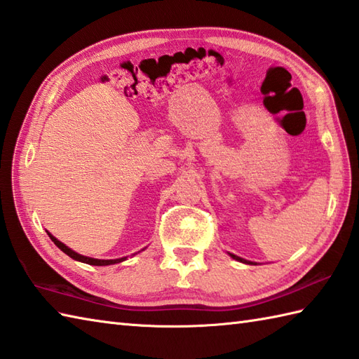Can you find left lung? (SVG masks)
Returning a JSON list of instances; mask_svg holds the SVG:
<instances>
[{
  "instance_id": "left-lung-1",
  "label": "left lung",
  "mask_w": 359,
  "mask_h": 359,
  "mask_svg": "<svg viewBox=\"0 0 359 359\" xmlns=\"http://www.w3.org/2000/svg\"><path fill=\"white\" fill-rule=\"evenodd\" d=\"M233 259H236V261H239V262H243V264H253V262H248V261H245V259H242V257H239V256H234V255H230Z\"/></svg>"
}]
</instances>
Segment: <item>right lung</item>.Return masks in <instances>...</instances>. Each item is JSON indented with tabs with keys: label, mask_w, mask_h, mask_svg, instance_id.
Here are the masks:
<instances>
[{
	"label": "right lung",
	"mask_w": 359,
	"mask_h": 359,
	"mask_svg": "<svg viewBox=\"0 0 359 359\" xmlns=\"http://www.w3.org/2000/svg\"><path fill=\"white\" fill-rule=\"evenodd\" d=\"M49 234V238L52 239V242L55 243V245L63 251V253H66L67 256L69 257H72V259H75V261H80V262H85V264H89V265H111V264H118V262H123L126 257H120V259H108V261H106V259H94V257H86V256H81V255H79V253H75L74 250H71L69 247H66L63 242H60L58 239H55L53 238V236L50 234V233H48Z\"/></svg>",
	"instance_id": "right-lung-1"
}]
</instances>
